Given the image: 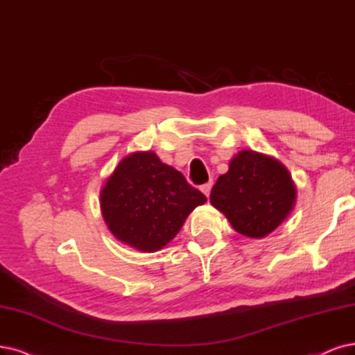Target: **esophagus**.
<instances>
[{
  "label": "esophagus",
  "mask_w": 355,
  "mask_h": 355,
  "mask_svg": "<svg viewBox=\"0 0 355 355\" xmlns=\"http://www.w3.org/2000/svg\"><path fill=\"white\" fill-rule=\"evenodd\" d=\"M211 189H212V181H209L202 186V191L206 194V198H209V194H211Z\"/></svg>",
  "instance_id": "obj_1"
}]
</instances>
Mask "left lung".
Instances as JSON below:
<instances>
[{"label":"left lung","mask_w":355,"mask_h":355,"mask_svg":"<svg viewBox=\"0 0 355 355\" xmlns=\"http://www.w3.org/2000/svg\"><path fill=\"white\" fill-rule=\"evenodd\" d=\"M211 203L232 228L261 239L277 228L295 203V187L282 164L270 156L241 150L211 191Z\"/></svg>","instance_id":"1"}]
</instances>
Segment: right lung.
<instances>
[{
    "instance_id": "add662e5",
    "label": "right lung",
    "mask_w": 355,
    "mask_h": 355,
    "mask_svg": "<svg viewBox=\"0 0 355 355\" xmlns=\"http://www.w3.org/2000/svg\"><path fill=\"white\" fill-rule=\"evenodd\" d=\"M206 196L153 152L120 162L101 191L105 222L115 237L141 252H156L173 240Z\"/></svg>"
}]
</instances>
